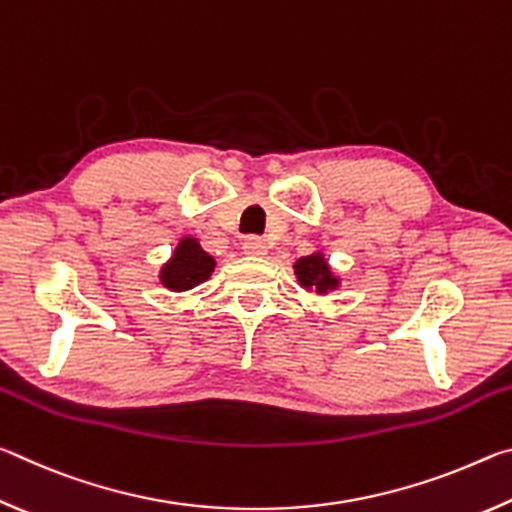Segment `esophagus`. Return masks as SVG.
Wrapping results in <instances>:
<instances>
[{
  "instance_id": "obj_1",
  "label": "esophagus",
  "mask_w": 512,
  "mask_h": 512,
  "mask_svg": "<svg viewBox=\"0 0 512 512\" xmlns=\"http://www.w3.org/2000/svg\"><path fill=\"white\" fill-rule=\"evenodd\" d=\"M241 250H244V255H248V257H264L268 253V246L262 239L248 237V239H244V244H241Z\"/></svg>"
}]
</instances>
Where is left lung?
<instances>
[{"label":"left lung","instance_id":"obj_1","mask_svg":"<svg viewBox=\"0 0 512 512\" xmlns=\"http://www.w3.org/2000/svg\"><path fill=\"white\" fill-rule=\"evenodd\" d=\"M293 275H296V284L307 293H316V296H327L341 289L343 277L334 271L329 264L323 250H314L311 255L296 259L293 264Z\"/></svg>","mask_w":512,"mask_h":512}]
</instances>
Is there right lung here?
I'll return each mask as SVG.
<instances>
[{"mask_svg":"<svg viewBox=\"0 0 512 512\" xmlns=\"http://www.w3.org/2000/svg\"><path fill=\"white\" fill-rule=\"evenodd\" d=\"M214 268L216 259L201 246V239L185 235L180 237L167 262L160 266L158 280L167 291L185 293L210 280Z\"/></svg>","mask_w":512,"mask_h":512,"instance_id":"right-lung-1","label":"right lung"}]
</instances>
